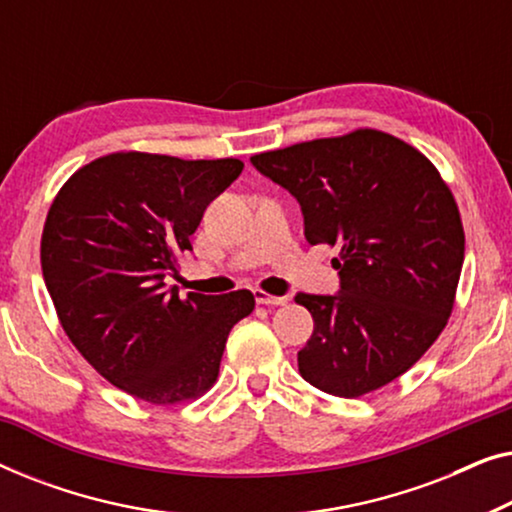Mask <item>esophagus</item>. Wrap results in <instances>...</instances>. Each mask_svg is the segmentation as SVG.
<instances>
[{"label":"esophagus","mask_w":512,"mask_h":512,"mask_svg":"<svg viewBox=\"0 0 512 512\" xmlns=\"http://www.w3.org/2000/svg\"><path fill=\"white\" fill-rule=\"evenodd\" d=\"M254 296H256V303L258 305H268V307H282V305H286L289 303V298L286 296H270L268 291H254Z\"/></svg>","instance_id":"34e87169"}]
</instances>
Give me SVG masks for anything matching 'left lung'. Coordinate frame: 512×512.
I'll return each mask as SVG.
<instances>
[{"instance_id": "left-lung-1", "label": "left lung", "mask_w": 512, "mask_h": 512, "mask_svg": "<svg viewBox=\"0 0 512 512\" xmlns=\"http://www.w3.org/2000/svg\"><path fill=\"white\" fill-rule=\"evenodd\" d=\"M251 163L300 202L307 242L340 247V291L296 296L314 319L300 375L342 398L394 382L452 314L464 226L450 186L415 146L370 128L256 153Z\"/></svg>"}]
</instances>
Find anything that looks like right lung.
<instances>
[{"mask_svg":"<svg viewBox=\"0 0 512 512\" xmlns=\"http://www.w3.org/2000/svg\"><path fill=\"white\" fill-rule=\"evenodd\" d=\"M242 167L118 151L83 165L55 195L41 235L46 289L72 345L125 394L153 405L202 396L230 328L254 312L247 289L179 298L163 282Z\"/></svg>","mask_w":512,"mask_h":512,"instance_id":"right-lung-1","label":"right lung"}]
</instances>
